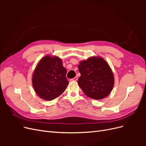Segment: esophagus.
Listing matches in <instances>:
<instances>
[{"label": "esophagus", "instance_id": "esophagus-1", "mask_svg": "<svg viewBox=\"0 0 146 146\" xmlns=\"http://www.w3.org/2000/svg\"><path fill=\"white\" fill-rule=\"evenodd\" d=\"M78 80V77H75L74 78H72L71 80V81H77Z\"/></svg>", "mask_w": 146, "mask_h": 146}]
</instances>
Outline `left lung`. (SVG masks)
Returning a JSON list of instances; mask_svg holds the SVG:
<instances>
[{
    "instance_id": "8db88e82",
    "label": "left lung",
    "mask_w": 146,
    "mask_h": 146,
    "mask_svg": "<svg viewBox=\"0 0 146 146\" xmlns=\"http://www.w3.org/2000/svg\"><path fill=\"white\" fill-rule=\"evenodd\" d=\"M78 67L81 74L78 85L87 96L100 100L110 94L114 86V76L104 58L92 56L80 61Z\"/></svg>"
}]
</instances>
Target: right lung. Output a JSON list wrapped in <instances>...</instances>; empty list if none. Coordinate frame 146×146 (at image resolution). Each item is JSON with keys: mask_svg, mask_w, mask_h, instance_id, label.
Wrapping results in <instances>:
<instances>
[{"mask_svg": "<svg viewBox=\"0 0 146 146\" xmlns=\"http://www.w3.org/2000/svg\"><path fill=\"white\" fill-rule=\"evenodd\" d=\"M66 69L59 57L47 55L39 61L35 68L32 85L39 98L52 100L63 93L69 82Z\"/></svg>", "mask_w": 146, "mask_h": 146, "instance_id": "1", "label": "right lung"}]
</instances>
